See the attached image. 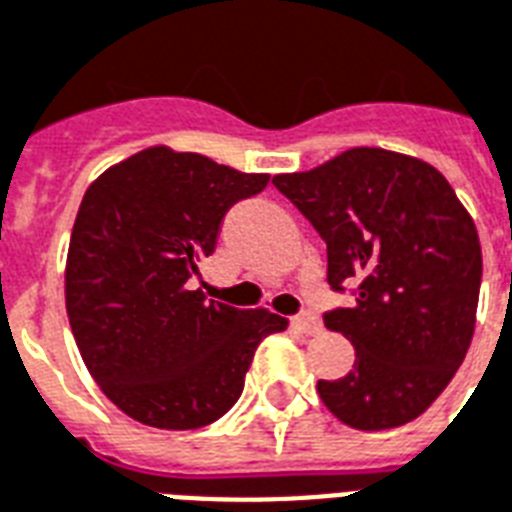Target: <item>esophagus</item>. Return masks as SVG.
<instances>
[{"instance_id": "1", "label": "esophagus", "mask_w": 512, "mask_h": 512, "mask_svg": "<svg viewBox=\"0 0 512 512\" xmlns=\"http://www.w3.org/2000/svg\"><path fill=\"white\" fill-rule=\"evenodd\" d=\"M291 328L296 334H304V336H312L320 331V320L315 315H299V318L291 320Z\"/></svg>"}]
</instances>
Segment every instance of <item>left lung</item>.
Returning a JSON list of instances; mask_svg holds the SVG:
<instances>
[{"label":"left lung","mask_w":512,"mask_h":512,"mask_svg":"<svg viewBox=\"0 0 512 512\" xmlns=\"http://www.w3.org/2000/svg\"><path fill=\"white\" fill-rule=\"evenodd\" d=\"M272 184L328 245V283L358 285L326 315L355 366L320 379V400L355 430H390L425 414L473 342L481 243L473 216L430 162L355 146Z\"/></svg>","instance_id":"1"}]
</instances>
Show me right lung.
I'll use <instances>...</instances> for the list:
<instances>
[{
  "label": "right lung",
  "mask_w": 512,
  "mask_h": 512,
  "mask_svg": "<svg viewBox=\"0 0 512 512\" xmlns=\"http://www.w3.org/2000/svg\"><path fill=\"white\" fill-rule=\"evenodd\" d=\"M267 173L149 146L87 186L66 256V312L79 355L122 414L194 430L235 406L269 310H237L192 291L224 213L259 194Z\"/></svg>",
  "instance_id": "right-lung-1"
}]
</instances>
